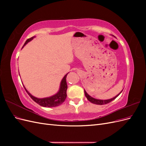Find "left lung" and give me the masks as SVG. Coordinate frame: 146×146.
I'll use <instances>...</instances> for the list:
<instances>
[{"label":"left lung","instance_id":"1","mask_svg":"<svg viewBox=\"0 0 146 146\" xmlns=\"http://www.w3.org/2000/svg\"><path fill=\"white\" fill-rule=\"evenodd\" d=\"M122 91H121L119 94H117L116 96L114 97V98H112V99H108V100H99V99H94V98H92V97H91L89 94H88V93L86 92L85 90V96L86 97L87 99H88V100H89L90 102H91V103L96 104V105H105V104H107L110 103V102H111V101H113V100L117 98V97L121 93Z\"/></svg>","mask_w":146,"mask_h":146}]
</instances>
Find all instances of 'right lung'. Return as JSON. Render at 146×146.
Masks as SVG:
<instances>
[{"label":"right lung","instance_id":"add662e5","mask_svg":"<svg viewBox=\"0 0 146 146\" xmlns=\"http://www.w3.org/2000/svg\"><path fill=\"white\" fill-rule=\"evenodd\" d=\"M33 38L34 37L29 38L27 40L25 41L23 47L27 42H29L31 40H32ZM68 74L65 75V76L64 77V78L62 79V80H61V82L59 91L57 92L55 95L53 96L52 97H50V98H42V99H39V98H35V97L33 96L32 94H30L29 93V92H28L27 90L25 89V88L24 86V87L25 88L26 92H27V94L29 95L30 98H32L35 102L37 103L39 105H41V106H42V107H57V106L62 104L64 102L66 97H67L66 91H67L68 86H67V82H66V77H67Z\"/></svg>","mask_w":146,"mask_h":146}]
</instances>
